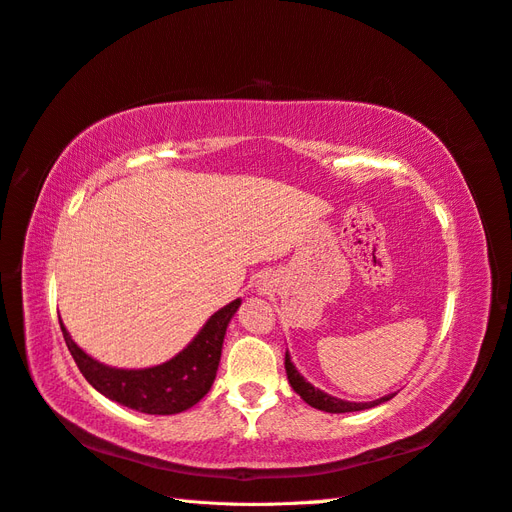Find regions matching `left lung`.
Here are the masks:
<instances>
[{
  "label": "left lung",
  "instance_id": "obj_1",
  "mask_svg": "<svg viewBox=\"0 0 512 512\" xmlns=\"http://www.w3.org/2000/svg\"><path fill=\"white\" fill-rule=\"evenodd\" d=\"M285 371H287V379H289L291 388H294L300 394V399L309 403L311 407H315V410L328 412V414H345V412L369 410V407L382 405V403H386V401H390L394 397V394H386V397L369 401V403H354V401H345V399L332 397V394L315 388L311 382H306L304 375L296 369V364L291 362L289 352H285Z\"/></svg>",
  "mask_w": 512,
  "mask_h": 512
}]
</instances>
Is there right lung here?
I'll return each instance as SVG.
<instances>
[{
	"instance_id": "add662e5",
	"label": "right lung",
	"mask_w": 512,
	"mask_h": 512,
	"mask_svg": "<svg viewBox=\"0 0 512 512\" xmlns=\"http://www.w3.org/2000/svg\"><path fill=\"white\" fill-rule=\"evenodd\" d=\"M242 300L216 311L180 354L148 369H115L87 356L62 324L64 341L79 371L100 394L141 414L171 416L193 407L212 388L221 362L225 332Z\"/></svg>"
}]
</instances>
